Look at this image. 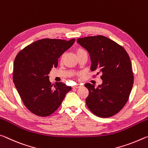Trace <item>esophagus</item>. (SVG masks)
<instances>
[{
	"instance_id": "esophagus-1",
	"label": "esophagus",
	"mask_w": 148,
	"mask_h": 148,
	"mask_svg": "<svg viewBox=\"0 0 148 148\" xmlns=\"http://www.w3.org/2000/svg\"><path fill=\"white\" fill-rule=\"evenodd\" d=\"M81 84H76V85H75V86H73V88H80V87H81Z\"/></svg>"
}]
</instances>
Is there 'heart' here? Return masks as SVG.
Instances as JSON below:
<instances>
[{
	"label": "heart",
	"mask_w": 148,
	"mask_h": 148,
	"mask_svg": "<svg viewBox=\"0 0 148 148\" xmlns=\"http://www.w3.org/2000/svg\"><path fill=\"white\" fill-rule=\"evenodd\" d=\"M86 51L84 50V49H83V48H77V49L76 50V53H77V55H79L80 54H81V53H83V52H85ZM63 58H64V56H62V58H61V60H63Z\"/></svg>",
	"instance_id": "heart-1"
}]
</instances>
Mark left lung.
<instances>
[{"instance_id":"1","label":"left lung","mask_w":148,"mask_h":148,"mask_svg":"<svg viewBox=\"0 0 148 148\" xmlns=\"http://www.w3.org/2000/svg\"><path fill=\"white\" fill-rule=\"evenodd\" d=\"M77 42L88 51L90 70L101 73L103 81L97 88L84 84L89 92L87 107L98 117H111L124 107L132 90L134 76L129 56L121 46L102 35L80 38Z\"/></svg>"}]
</instances>
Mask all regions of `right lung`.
I'll return each mask as SVG.
<instances>
[{"instance_id": "right-lung-1", "label": "right lung", "mask_w": 148, "mask_h": 148, "mask_svg": "<svg viewBox=\"0 0 148 148\" xmlns=\"http://www.w3.org/2000/svg\"><path fill=\"white\" fill-rule=\"evenodd\" d=\"M75 41L44 38L27 46L16 56L13 81L25 107L34 114L47 117L57 110L71 87L50 82V71L58 58Z\"/></svg>"}]
</instances>
